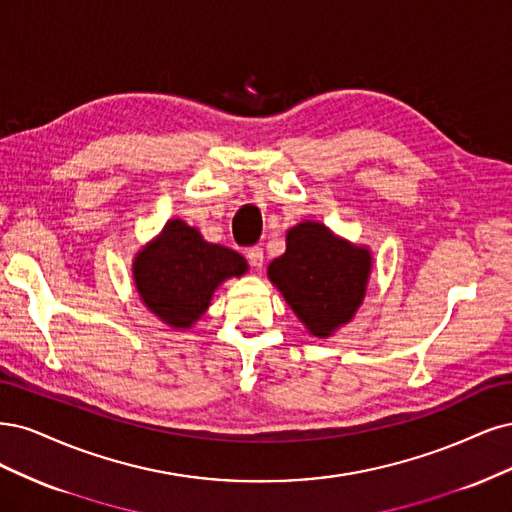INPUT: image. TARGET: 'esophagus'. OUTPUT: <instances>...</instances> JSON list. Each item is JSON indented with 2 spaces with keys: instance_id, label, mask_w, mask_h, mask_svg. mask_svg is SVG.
Returning <instances> with one entry per match:
<instances>
[{
  "instance_id": "34e87169",
  "label": "esophagus",
  "mask_w": 512,
  "mask_h": 512,
  "mask_svg": "<svg viewBox=\"0 0 512 512\" xmlns=\"http://www.w3.org/2000/svg\"><path fill=\"white\" fill-rule=\"evenodd\" d=\"M246 259H249L253 268H261L263 266V249H261V246L259 244L249 246V249H246Z\"/></svg>"
}]
</instances>
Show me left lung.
I'll list each match as a JSON object with an SVG mask.
<instances>
[{"label": "left lung", "instance_id": "obj_1", "mask_svg": "<svg viewBox=\"0 0 512 512\" xmlns=\"http://www.w3.org/2000/svg\"><path fill=\"white\" fill-rule=\"evenodd\" d=\"M370 261L366 249L304 221L287 232V251L270 263L268 276L308 332L327 338L364 300Z\"/></svg>", "mask_w": 512, "mask_h": 512}]
</instances>
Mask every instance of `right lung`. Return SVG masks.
Segmentation results:
<instances>
[{"label": "right lung", "instance_id": "right-lung-1", "mask_svg": "<svg viewBox=\"0 0 512 512\" xmlns=\"http://www.w3.org/2000/svg\"><path fill=\"white\" fill-rule=\"evenodd\" d=\"M246 270L240 253L206 242L197 229L174 219L136 257L134 278L151 312L172 327L187 329L204 315L214 289Z\"/></svg>", "mask_w": 512, "mask_h": 512}]
</instances>
